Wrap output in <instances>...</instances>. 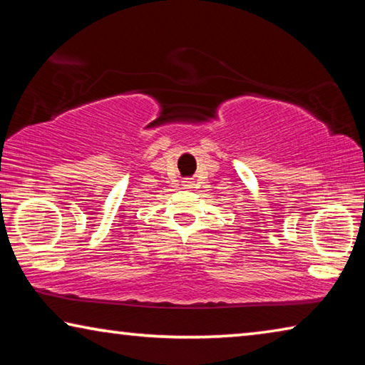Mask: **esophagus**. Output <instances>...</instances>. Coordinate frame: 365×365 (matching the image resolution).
I'll return each mask as SVG.
<instances>
[{"label": "esophagus", "mask_w": 365, "mask_h": 365, "mask_svg": "<svg viewBox=\"0 0 365 365\" xmlns=\"http://www.w3.org/2000/svg\"><path fill=\"white\" fill-rule=\"evenodd\" d=\"M193 180H190V178H187V180H183V187H187V188H191L193 187Z\"/></svg>", "instance_id": "obj_1"}]
</instances>
